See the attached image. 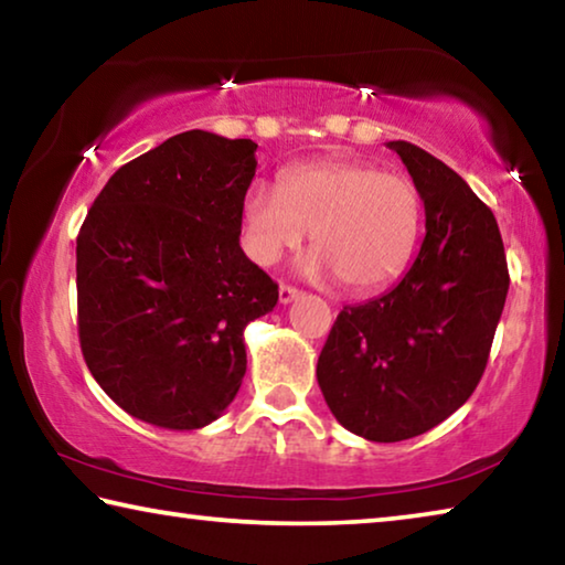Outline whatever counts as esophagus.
Instances as JSON below:
<instances>
[{"label":"esophagus","mask_w":565,"mask_h":565,"mask_svg":"<svg viewBox=\"0 0 565 565\" xmlns=\"http://www.w3.org/2000/svg\"><path fill=\"white\" fill-rule=\"evenodd\" d=\"M296 296H299V289H294V286H289V284L279 286V301L281 303H291Z\"/></svg>","instance_id":"1"}]
</instances>
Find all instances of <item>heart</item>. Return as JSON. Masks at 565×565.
<instances>
[{
	"label": "heart",
	"instance_id": "obj_1",
	"mask_svg": "<svg viewBox=\"0 0 565 565\" xmlns=\"http://www.w3.org/2000/svg\"><path fill=\"white\" fill-rule=\"evenodd\" d=\"M424 206L414 181L369 161H319L286 171L281 186L254 184L244 199V248L271 266L299 248L313 279L339 276L353 294H376L406 271L416 252Z\"/></svg>",
	"mask_w": 565,
	"mask_h": 565
}]
</instances>
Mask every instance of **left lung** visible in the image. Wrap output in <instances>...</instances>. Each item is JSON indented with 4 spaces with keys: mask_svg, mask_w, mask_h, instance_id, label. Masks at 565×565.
<instances>
[{
    "mask_svg": "<svg viewBox=\"0 0 565 565\" xmlns=\"http://www.w3.org/2000/svg\"><path fill=\"white\" fill-rule=\"evenodd\" d=\"M424 199L426 238L398 286L343 306L317 363L331 414L376 444L431 431L483 376L509 266L499 224L471 186L408 141H388Z\"/></svg>",
    "mask_w": 565,
    "mask_h": 565,
    "instance_id": "obj_1",
    "label": "left lung"
}]
</instances>
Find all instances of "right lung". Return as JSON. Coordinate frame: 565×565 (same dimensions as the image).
<instances>
[{
  "instance_id": "add662e5",
  "label": "right lung",
  "mask_w": 565,
  "mask_h": 565,
  "mask_svg": "<svg viewBox=\"0 0 565 565\" xmlns=\"http://www.w3.org/2000/svg\"><path fill=\"white\" fill-rule=\"evenodd\" d=\"M252 139L191 129L114 171L76 236L84 361L129 416L204 428L246 374L244 329L279 286L238 246Z\"/></svg>"
}]
</instances>
